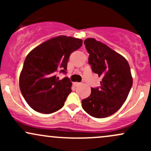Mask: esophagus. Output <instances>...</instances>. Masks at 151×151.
Segmentation results:
<instances>
[{
	"label": "esophagus",
	"mask_w": 151,
	"mask_h": 151,
	"mask_svg": "<svg viewBox=\"0 0 151 151\" xmlns=\"http://www.w3.org/2000/svg\"><path fill=\"white\" fill-rule=\"evenodd\" d=\"M79 84H80V83H79V82H74V83H73V85H74V86H79Z\"/></svg>",
	"instance_id": "34e87169"
}]
</instances>
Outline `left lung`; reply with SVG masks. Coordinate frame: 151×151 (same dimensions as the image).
<instances>
[{
    "instance_id": "left-lung-1",
    "label": "left lung",
    "mask_w": 151,
    "mask_h": 151,
    "mask_svg": "<svg viewBox=\"0 0 151 151\" xmlns=\"http://www.w3.org/2000/svg\"><path fill=\"white\" fill-rule=\"evenodd\" d=\"M84 44L91 70L102 80L101 86L91 88V94L81 101V106L91 116L108 117L124 104L132 87L130 66L124 57L95 39H86Z\"/></svg>"
}]
</instances>
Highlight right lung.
Returning a JSON list of instances; mask_svg holds the SVG:
<instances>
[{"label":"right lung","mask_w":151,"mask_h":151,"mask_svg":"<svg viewBox=\"0 0 151 151\" xmlns=\"http://www.w3.org/2000/svg\"><path fill=\"white\" fill-rule=\"evenodd\" d=\"M81 45L80 39L59 36L42 43L27 55L19 84L22 96L32 109L52 114L63 106L72 91V82L67 77L59 80L57 73H67L71 53Z\"/></svg>","instance_id":"1"}]
</instances>
